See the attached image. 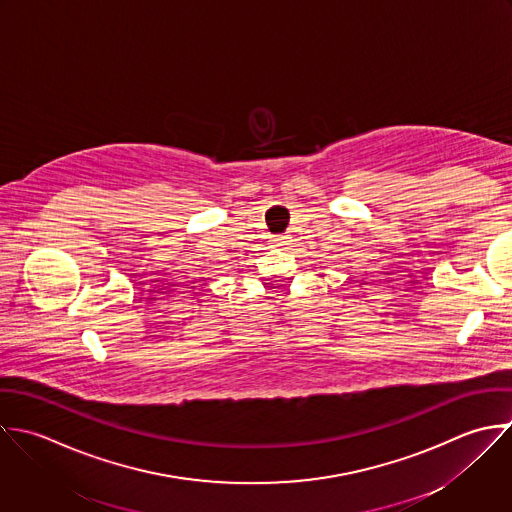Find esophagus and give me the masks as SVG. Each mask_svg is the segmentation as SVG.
<instances>
[{
    "label": "esophagus",
    "instance_id": "obj_1",
    "mask_svg": "<svg viewBox=\"0 0 512 512\" xmlns=\"http://www.w3.org/2000/svg\"><path fill=\"white\" fill-rule=\"evenodd\" d=\"M290 234H280L274 238V246H288L290 244Z\"/></svg>",
    "mask_w": 512,
    "mask_h": 512
}]
</instances>
